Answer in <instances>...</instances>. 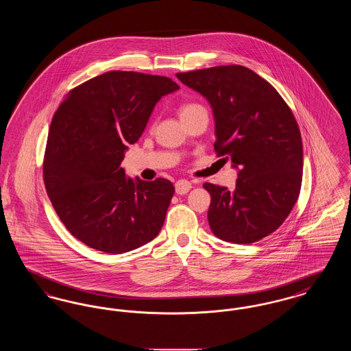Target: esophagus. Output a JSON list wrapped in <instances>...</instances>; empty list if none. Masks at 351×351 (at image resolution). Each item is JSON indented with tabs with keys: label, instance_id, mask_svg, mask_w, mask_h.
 I'll use <instances>...</instances> for the list:
<instances>
[{
	"label": "esophagus",
	"instance_id": "34e87169",
	"mask_svg": "<svg viewBox=\"0 0 351 351\" xmlns=\"http://www.w3.org/2000/svg\"><path fill=\"white\" fill-rule=\"evenodd\" d=\"M192 188V184L189 183L188 180H179L175 184V189H176V193L178 195H185L191 191Z\"/></svg>",
	"mask_w": 351,
	"mask_h": 351
}]
</instances>
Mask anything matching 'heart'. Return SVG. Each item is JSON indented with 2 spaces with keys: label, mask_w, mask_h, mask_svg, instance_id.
<instances>
[{
  "label": "heart",
  "mask_w": 351,
  "mask_h": 351,
  "mask_svg": "<svg viewBox=\"0 0 351 351\" xmlns=\"http://www.w3.org/2000/svg\"><path fill=\"white\" fill-rule=\"evenodd\" d=\"M199 109H202V106H201L200 104H196V102H184V104L180 105V108H179V116L183 119V118L188 117L189 114L195 113V112L199 110Z\"/></svg>",
  "instance_id": "heart-1"
}]
</instances>
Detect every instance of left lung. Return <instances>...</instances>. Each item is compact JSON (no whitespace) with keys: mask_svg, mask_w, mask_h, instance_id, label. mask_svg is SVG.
Returning <instances> with one entry per match:
<instances>
[{"mask_svg":"<svg viewBox=\"0 0 351 351\" xmlns=\"http://www.w3.org/2000/svg\"><path fill=\"white\" fill-rule=\"evenodd\" d=\"M176 76L209 101L216 119L215 151L239 168L234 191L204 184L212 197V232L239 245L274 233L300 195L302 143L292 110L271 84L243 66Z\"/></svg>","mask_w":351,"mask_h":351,"instance_id":"1","label":"left lung"}]
</instances>
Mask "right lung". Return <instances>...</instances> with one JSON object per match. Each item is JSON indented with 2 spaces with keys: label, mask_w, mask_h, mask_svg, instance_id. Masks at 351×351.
<instances>
[{
  "label": "right lung",
  "mask_w": 351,
  "mask_h": 351,
  "mask_svg": "<svg viewBox=\"0 0 351 351\" xmlns=\"http://www.w3.org/2000/svg\"><path fill=\"white\" fill-rule=\"evenodd\" d=\"M180 86L166 76L110 71L69 90L51 121L43 180L68 232L84 245L122 254L163 226L172 183L126 178L121 162L155 104Z\"/></svg>",
  "instance_id": "add662e5"
}]
</instances>
